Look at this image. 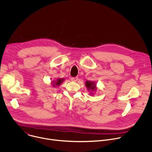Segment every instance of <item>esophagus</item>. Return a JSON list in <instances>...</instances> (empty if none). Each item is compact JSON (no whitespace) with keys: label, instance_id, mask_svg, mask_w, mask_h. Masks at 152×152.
Instances as JSON below:
<instances>
[{"label":"esophagus","instance_id":"esophagus-1","mask_svg":"<svg viewBox=\"0 0 152 152\" xmlns=\"http://www.w3.org/2000/svg\"><path fill=\"white\" fill-rule=\"evenodd\" d=\"M78 80V77H71V80L74 81V82H76Z\"/></svg>","mask_w":152,"mask_h":152}]
</instances>
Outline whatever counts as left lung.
Here are the masks:
<instances>
[{"mask_svg":"<svg viewBox=\"0 0 152 152\" xmlns=\"http://www.w3.org/2000/svg\"><path fill=\"white\" fill-rule=\"evenodd\" d=\"M85 86H86V88L88 89V90L90 91V94L93 95V92L97 90L96 83L94 82H91L89 80H86L85 82Z\"/></svg>","mask_w":152,"mask_h":152,"instance_id":"1","label":"left lung"}]
</instances>
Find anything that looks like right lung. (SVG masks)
I'll use <instances>...</instances> for the list:
<instances>
[{
  "label": "right lung",
  "instance_id": "1",
  "mask_svg": "<svg viewBox=\"0 0 152 152\" xmlns=\"http://www.w3.org/2000/svg\"><path fill=\"white\" fill-rule=\"evenodd\" d=\"M64 78L57 79V80L52 82V85L53 86H54V87H55V86H59L61 84V83L64 82Z\"/></svg>",
  "mask_w": 152,
  "mask_h": 152
}]
</instances>
